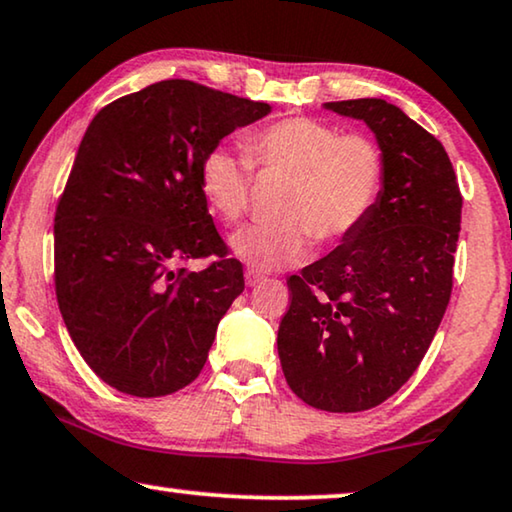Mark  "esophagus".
Returning <instances> with one entry per match:
<instances>
[{
  "instance_id": "esophagus-1",
  "label": "esophagus",
  "mask_w": 512,
  "mask_h": 512,
  "mask_svg": "<svg viewBox=\"0 0 512 512\" xmlns=\"http://www.w3.org/2000/svg\"><path fill=\"white\" fill-rule=\"evenodd\" d=\"M264 280V276L262 273H257V271H246V285L248 287H255V285H259Z\"/></svg>"
}]
</instances>
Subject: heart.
Instances as JSON below:
<instances>
[{
  "label": "heart",
  "instance_id": "b5f03b06",
  "mask_svg": "<svg viewBox=\"0 0 512 512\" xmlns=\"http://www.w3.org/2000/svg\"><path fill=\"white\" fill-rule=\"evenodd\" d=\"M246 155L215 146L199 162V187L211 211L239 222L250 206L253 169L287 174L278 220L234 234L232 250L255 271L306 262L313 236L325 246L348 239L376 208L387 181V155L369 134H343L334 122L292 115L243 136Z\"/></svg>",
  "mask_w": 512,
  "mask_h": 512
}]
</instances>
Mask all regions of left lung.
<instances>
[{
  "label": "left lung",
  "instance_id": "8db88e82",
  "mask_svg": "<svg viewBox=\"0 0 512 512\" xmlns=\"http://www.w3.org/2000/svg\"><path fill=\"white\" fill-rule=\"evenodd\" d=\"M325 106L371 127L387 155V181L341 246L287 278L278 357L308 406L359 413L399 392L434 341L452 294L462 192L443 143L399 106Z\"/></svg>",
  "mask_w": 512,
  "mask_h": 512
}]
</instances>
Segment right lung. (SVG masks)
I'll use <instances>...</instances> for the list:
<instances>
[{
    "mask_svg": "<svg viewBox=\"0 0 512 512\" xmlns=\"http://www.w3.org/2000/svg\"><path fill=\"white\" fill-rule=\"evenodd\" d=\"M269 104L171 78L92 118L55 211V294L106 385L167 397L204 369L243 292V266L208 213L199 162ZM212 257L192 272V258Z\"/></svg>",
    "mask_w": 512,
    "mask_h": 512,
    "instance_id": "1",
    "label": "right lung"
}]
</instances>
